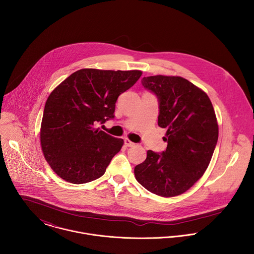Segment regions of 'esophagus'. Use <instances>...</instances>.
I'll list each match as a JSON object with an SVG mask.
<instances>
[{
    "mask_svg": "<svg viewBox=\"0 0 254 254\" xmlns=\"http://www.w3.org/2000/svg\"><path fill=\"white\" fill-rule=\"evenodd\" d=\"M124 145H126V146H133V145H135V143L131 142L129 139H125L124 140Z\"/></svg>",
    "mask_w": 254,
    "mask_h": 254,
    "instance_id": "34e87169",
    "label": "esophagus"
}]
</instances>
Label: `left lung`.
I'll use <instances>...</instances> for the list:
<instances>
[{
    "instance_id": "8db88e82",
    "label": "left lung",
    "mask_w": 254,
    "mask_h": 254,
    "mask_svg": "<svg viewBox=\"0 0 254 254\" xmlns=\"http://www.w3.org/2000/svg\"><path fill=\"white\" fill-rule=\"evenodd\" d=\"M144 88L158 101V121L166 128V150H147L135 169V177L147 190L160 196H176L201 178L217 145L218 124L208 96L179 76H148Z\"/></svg>"
}]
</instances>
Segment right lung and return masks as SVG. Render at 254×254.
Here are the masks:
<instances>
[{
	"label": "right lung",
	"mask_w": 254,
	"mask_h": 254,
	"mask_svg": "<svg viewBox=\"0 0 254 254\" xmlns=\"http://www.w3.org/2000/svg\"><path fill=\"white\" fill-rule=\"evenodd\" d=\"M140 70L84 68L72 73L49 96L41 124V146L64 180L85 184L102 177L123 140L98 124L114 118L118 97L141 77Z\"/></svg>",
	"instance_id": "right-lung-1"
}]
</instances>
